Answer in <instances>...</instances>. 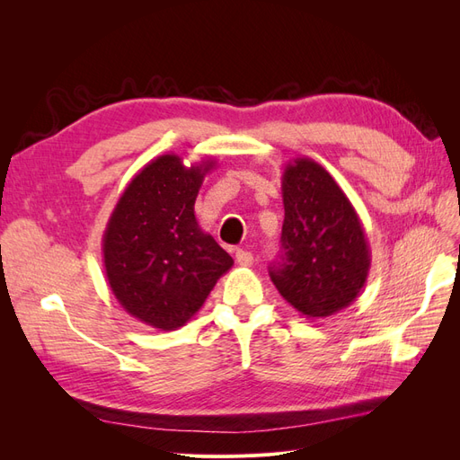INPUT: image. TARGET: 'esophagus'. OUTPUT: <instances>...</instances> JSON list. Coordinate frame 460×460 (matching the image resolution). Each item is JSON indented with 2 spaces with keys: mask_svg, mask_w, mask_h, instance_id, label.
<instances>
[{
  "mask_svg": "<svg viewBox=\"0 0 460 460\" xmlns=\"http://www.w3.org/2000/svg\"><path fill=\"white\" fill-rule=\"evenodd\" d=\"M235 262H238L240 267H252L253 255L245 252V249H238V252H235Z\"/></svg>",
  "mask_w": 460,
  "mask_h": 460,
  "instance_id": "esophagus-1",
  "label": "esophagus"
}]
</instances>
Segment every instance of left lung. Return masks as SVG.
<instances>
[{
    "label": "left lung",
    "instance_id": "1",
    "mask_svg": "<svg viewBox=\"0 0 460 460\" xmlns=\"http://www.w3.org/2000/svg\"><path fill=\"white\" fill-rule=\"evenodd\" d=\"M282 199V255L270 267L276 289L307 318L349 307L372 261L349 198L323 164L297 157L284 169Z\"/></svg>",
    "mask_w": 460,
    "mask_h": 460
}]
</instances>
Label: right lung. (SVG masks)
Instances as JSON below:
<instances>
[{
	"instance_id": "right-lung-1",
	"label": "right lung",
	"mask_w": 460,
	"mask_h": 460,
	"mask_svg": "<svg viewBox=\"0 0 460 460\" xmlns=\"http://www.w3.org/2000/svg\"><path fill=\"white\" fill-rule=\"evenodd\" d=\"M215 159L184 164L169 153L149 161L124 188L103 232V267L122 309L163 332L184 326L232 257L201 230L196 205Z\"/></svg>"
}]
</instances>
